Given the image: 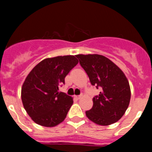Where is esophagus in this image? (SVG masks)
I'll return each instance as SVG.
<instances>
[{
  "label": "esophagus",
  "mask_w": 152,
  "mask_h": 152,
  "mask_svg": "<svg viewBox=\"0 0 152 152\" xmlns=\"http://www.w3.org/2000/svg\"><path fill=\"white\" fill-rule=\"evenodd\" d=\"M81 96H81V95H78V96H76V95H75V99H77V100H79V99H80V98L81 97Z\"/></svg>",
  "instance_id": "1"
}]
</instances>
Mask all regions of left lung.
<instances>
[{
    "label": "left lung",
    "mask_w": 152,
    "mask_h": 152,
    "mask_svg": "<svg viewBox=\"0 0 152 152\" xmlns=\"http://www.w3.org/2000/svg\"><path fill=\"white\" fill-rule=\"evenodd\" d=\"M80 66L100 94L93 98V107L86 111L90 120L100 126L117 122L129 104L131 91L122 70L112 61L100 55H77Z\"/></svg>",
    "instance_id": "1"
}]
</instances>
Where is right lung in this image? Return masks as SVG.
Instances as JSON below:
<instances>
[{
	"instance_id": "add662e5",
	"label": "right lung",
	"mask_w": 152,
	"mask_h": 152,
	"mask_svg": "<svg viewBox=\"0 0 152 152\" xmlns=\"http://www.w3.org/2000/svg\"><path fill=\"white\" fill-rule=\"evenodd\" d=\"M78 61L74 56H57L40 61L27 75L21 90L24 109L40 126L53 127L66 117L72 96L58 92L64 77Z\"/></svg>"
}]
</instances>
